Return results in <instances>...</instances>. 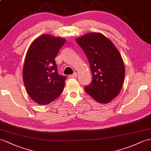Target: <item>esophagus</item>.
Here are the masks:
<instances>
[{"mask_svg":"<svg viewBox=\"0 0 151 151\" xmlns=\"http://www.w3.org/2000/svg\"><path fill=\"white\" fill-rule=\"evenodd\" d=\"M77 76H78V73H75L73 75H69V78H75V77H76Z\"/></svg>","mask_w":151,"mask_h":151,"instance_id":"obj_1","label":"esophagus"}]
</instances>
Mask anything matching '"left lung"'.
<instances>
[{
	"label": "left lung",
	"instance_id": "1",
	"mask_svg": "<svg viewBox=\"0 0 151 151\" xmlns=\"http://www.w3.org/2000/svg\"><path fill=\"white\" fill-rule=\"evenodd\" d=\"M85 52L93 75L86 92L100 104L111 102L120 93L125 77V65L116 47L103 34L89 33L77 38Z\"/></svg>",
	"mask_w": 151,
	"mask_h": 151
}]
</instances>
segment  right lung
Returning a JSON list of instances; mask_svg holds the SVG:
<instances>
[{
	"label": "right lung",
	"mask_w": 151,
	"mask_h": 151,
	"mask_svg": "<svg viewBox=\"0 0 151 151\" xmlns=\"http://www.w3.org/2000/svg\"><path fill=\"white\" fill-rule=\"evenodd\" d=\"M65 39L44 34L33 40L28 49L23 67L26 92L34 101L46 105L60 95L66 77L58 74L55 61Z\"/></svg>",
	"instance_id": "add662e5"
}]
</instances>
